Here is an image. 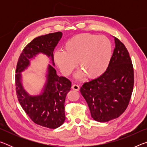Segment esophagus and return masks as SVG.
<instances>
[{"instance_id":"obj_1","label":"esophagus","mask_w":147,"mask_h":147,"mask_svg":"<svg viewBox=\"0 0 147 147\" xmlns=\"http://www.w3.org/2000/svg\"><path fill=\"white\" fill-rule=\"evenodd\" d=\"M72 89H73V90H75V91H79L80 87H79V86L76 85V84H74V85L72 86Z\"/></svg>"}]
</instances>
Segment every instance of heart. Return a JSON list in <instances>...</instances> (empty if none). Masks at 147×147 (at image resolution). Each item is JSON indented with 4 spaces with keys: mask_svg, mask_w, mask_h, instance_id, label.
Here are the masks:
<instances>
[{
    "mask_svg": "<svg viewBox=\"0 0 147 147\" xmlns=\"http://www.w3.org/2000/svg\"><path fill=\"white\" fill-rule=\"evenodd\" d=\"M112 54L113 46L109 38L85 33L69 39L64 45V51H56L54 59L64 75H69L78 61L81 70L76 74L77 78L86 75L94 79L106 71Z\"/></svg>",
    "mask_w": 147,
    "mask_h": 147,
    "instance_id": "b5f03b06",
    "label": "heart"
}]
</instances>
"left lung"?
I'll return each mask as SVG.
<instances>
[{"instance_id":"8db88e82","label":"left lung","mask_w":147,"mask_h":147,"mask_svg":"<svg viewBox=\"0 0 147 147\" xmlns=\"http://www.w3.org/2000/svg\"><path fill=\"white\" fill-rule=\"evenodd\" d=\"M114 40L115 48L108 69L98 78L84 83L80 88L92 118L100 123L122 115L133 91L134 68L130 55L119 39L114 37Z\"/></svg>"}]
</instances>
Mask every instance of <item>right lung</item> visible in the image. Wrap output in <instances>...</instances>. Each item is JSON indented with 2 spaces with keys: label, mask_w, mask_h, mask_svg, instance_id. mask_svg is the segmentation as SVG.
<instances>
[{
  "label": "right lung",
  "mask_w": 147,
  "mask_h": 147,
  "mask_svg": "<svg viewBox=\"0 0 147 147\" xmlns=\"http://www.w3.org/2000/svg\"><path fill=\"white\" fill-rule=\"evenodd\" d=\"M62 35L61 32H58L34 39L24 47L16 68V93L21 107L34 123L52 129L58 128L65 120V100L71 90V81L65 77L59 76L54 67L49 65L47 80L42 93L32 96L23 88L21 73L29 66L31 59L39 53L48 56L53 65H55L53 52Z\"/></svg>",
  "instance_id": "right-lung-1"
}]
</instances>
